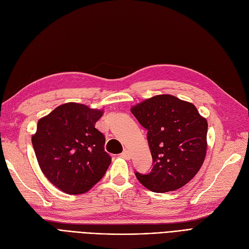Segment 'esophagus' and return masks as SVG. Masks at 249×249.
Segmentation results:
<instances>
[{"instance_id":"1","label":"esophagus","mask_w":249,"mask_h":249,"mask_svg":"<svg viewBox=\"0 0 249 249\" xmlns=\"http://www.w3.org/2000/svg\"><path fill=\"white\" fill-rule=\"evenodd\" d=\"M121 156H122L123 158L127 159V160H128V159H130V158H131V154H130V153H129V152H128L127 150H125V151L123 152V153L121 154Z\"/></svg>"}]
</instances>
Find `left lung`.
I'll use <instances>...</instances> for the list:
<instances>
[{
  "mask_svg": "<svg viewBox=\"0 0 249 249\" xmlns=\"http://www.w3.org/2000/svg\"><path fill=\"white\" fill-rule=\"evenodd\" d=\"M131 113L148 130L153 168L135 173L153 192L183 187L202 167L207 153L208 123L194 104L170 94L156 95L135 104Z\"/></svg>",
  "mask_w": 249,
  "mask_h": 249,
  "instance_id": "obj_1",
  "label": "left lung"
}]
</instances>
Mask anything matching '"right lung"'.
<instances>
[{
	"mask_svg": "<svg viewBox=\"0 0 249 249\" xmlns=\"http://www.w3.org/2000/svg\"><path fill=\"white\" fill-rule=\"evenodd\" d=\"M102 109L64 103L38 121L32 143L38 164L51 183L69 195L90 190L106 174L111 158L106 138L95 128Z\"/></svg>",
	"mask_w": 249,
	"mask_h": 249,
	"instance_id": "1",
	"label": "right lung"
}]
</instances>
